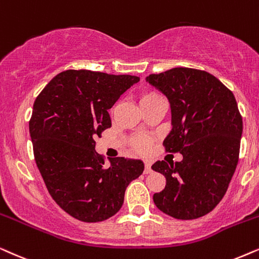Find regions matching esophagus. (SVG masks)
Listing matches in <instances>:
<instances>
[{
	"mask_svg": "<svg viewBox=\"0 0 259 259\" xmlns=\"http://www.w3.org/2000/svg\"><path fill=\"white\" fill-rule=\"evenodd\" d=\"M144 174H149L151 173V165H150V162L149 161H146L144 162Z\"/></svg>",
	"mask_w": 259,
	"mask_h": 259,
	"instance_id": "1",
	"label": "esophagus"
}]
</instances>
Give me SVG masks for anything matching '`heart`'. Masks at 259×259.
Listing matches in <instances>:
<instances>
[{
  "instance_id": "obj_1",
  "label": "heart",
  "mask_w": 259,
  "mask_h": 259,
  "mask_svg": "<svg viewBox=\"0 0 259 259\" xmlns=\"http://www.w3.org/2000/svg\"><path fill=\"white\" fill-rule=\"evenodd\" d=\"M158 98H161V96L156 94V92L154 91L143 92L140 97L141 106H146L148 104H150V103H153ZM150 144H151V139L148 136H135L132 139V146L134 147V149L140 154H147L148 151H149Z\"/></svg>"
}]
</instances>
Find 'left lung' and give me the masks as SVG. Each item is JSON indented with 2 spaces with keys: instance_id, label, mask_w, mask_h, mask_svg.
<instances>
[{
  "instance_id": "left-lung-1",
  "label": "left lung",
  "mask_w": 259,
  "mask_h": 259,
  "mask_svg": "<svg viewBox=\"0 0 259 259\" xmlns=\"http://www.w3.org/2000/svg\"><path fill=\"white\" fill-rule=\"evenodd\" d=\"M147 81L170 103L173 129L164 149L184 156L151 165L165 178L153 200L175 219L200 218L219 204L238 164L243 118L236 98L218 78L196 68L175 67L149 74Z\"/></svg>"
}]
</instances>
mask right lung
<instances>
[{
  "label": "right lung",
  "instance_id": "add662e5",
  "mask_svg": "<svg viewBox=\"0 0 259 259\" xmlns=\"http://www.w3.org/2000/svg\"><path fill=\"white\" fill-rule=\"evenodd\" d=\"M140 79L90 70H67L37 96L29 119L34 157L50 194L85 223L115 215L127 185L143 173L141 160L115 157L110 165L95 150V137L111 126L109 109Z\"/></svg>",
  "mask_w": 259,
  "mask_h": 259
}]
</instances>
